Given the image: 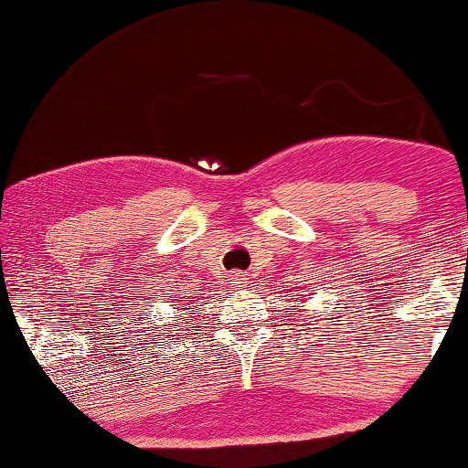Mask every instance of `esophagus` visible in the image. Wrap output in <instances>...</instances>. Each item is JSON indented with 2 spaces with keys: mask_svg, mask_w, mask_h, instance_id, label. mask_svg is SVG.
<instances>
[{
  "mask_svg": "<svg viewBox=\"0 0 468 468\" xmlns=\"http://www.w3.org/2000/svg\"><path fill=\"white\" fill-rule=\"evenodd\" d=\"M229 280H232V282H229V284H234V286H245L247 284V278H245L243 273H234Z\"/></svg>",
  "mask_w": 468,
  "mask_h": 468,
  "instance_id": "esophagus-1",
  "label": "esophagus"
}]
</instances>
